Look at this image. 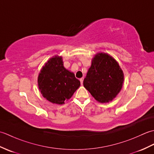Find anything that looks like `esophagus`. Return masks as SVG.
Instances as JSON below:
<instances>
[{
	"label": "esophagus",
	"instance_id": "obj_1",
	"mask_svg": "<svg viewBox=\"0 0 154 154\" xmlns=\"http://www.w3.org/2000/svg\"><path fill=\"white\" fill-rule=\"evenodd\" d=\"M83 79H84V78H83V77L81 78V79H80V81H81V85H83Z\"/></svg>",
	"mask_w": 154,
	"mask_h": 154
}]
</instances>
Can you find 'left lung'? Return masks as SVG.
<instances>
[{
    "label": "left lung",
    "mask_w": 154,
    "mask_h": 154,
    "mask_svg": "<svg viewBox=\"0 0 154 154\" xmlns=\"http://www.w3.org/2000/svg\"><path fill=\"white\" fill-rule=\"evenodd\" d=\"M91 62L84 87L98 102H111L122 88L123 71L115 59L104 52L94 55Z\"/></svg>",
    "instance_id": "8db88e82"
}]
</instances>
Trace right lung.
<instances>
[{
  "label": "right lung",
  "mask_w": 154,
  "mask_h": 154,
  "mask_svg": "<svg viewBox=\"0 0 154 154\" xmlns=\"http://www.w3.org/2000/svg\"><path fill=\"white\" fill-rule=\"evenodd\" d=\"M38 84L42 96L50 103L63 104L81 85L75 74L63 66L61 56L51 57L41 69Z\"/></svg>",
  "instance_id": "right-lung-1"
}]
</instances>
